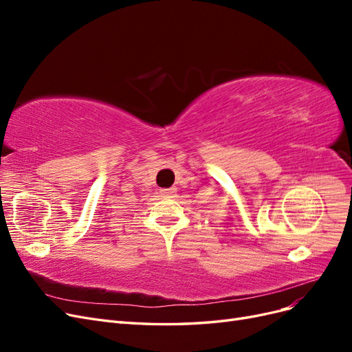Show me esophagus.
<instances>
[{"instance_id": "obj_1", "label": "esophagus", "mask_w": 352, "mask_h": 352, "mask_svg": "<svg viewBox=\"0 0 352 352\" xmlns=\"http://www.w3.org/2000/svg\"><path fill=\"white\" fill-rule=\"evenodd\" d=\"M175 192H176L175 188H166V189L160 190V194H162L163 197H172Z\"/></svg>"}]
</instances>
